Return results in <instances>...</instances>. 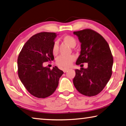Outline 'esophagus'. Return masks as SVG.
Masks as SVG:
<instances>
[{
	"label": "esophagus",
	"mask_w": 126,
	"mask_h": 126,
	"mask_svg": "<svg viewBox=\"0 0 126 126\" xmlns=\"http://www.w3.org/2000/svg\"><path fill=\"white\" fill-rule=\"evenodd\" d=\"M68 68H63V71L64 72H66L68 70Z\"/></svg>",
	"instance_id": "1"
}]
</instances>
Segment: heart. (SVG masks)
Instances as JSON below:
<instances>
[{"mask_svg": "<svg viewBox=\"0 0 126 126\" xmlns=\"http://www.w3.org/2000/svg\"><path fill=\"white\" fill-rule=\"evenodd\" d=\"M63 40L65 43L72 47H75L76 45V40L73 37L71 36L67 35L63 38ZM59 44L58 41H55L53 45L52 51L54 54H56L58 51ZM75 60V57L73 55H61L57 58L56 63L58 65L63 67H68L71 65L72 63Z\"/></svg>", "mask_w": 126, "mask_h": 126, "instance_id": "b5f03b06", "label": "heart"}]
</instances>
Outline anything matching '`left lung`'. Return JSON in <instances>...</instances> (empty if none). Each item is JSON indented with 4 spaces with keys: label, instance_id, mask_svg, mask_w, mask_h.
Here are the masks:
<instances>
[{
    "label": "left lung",
    "instance_id": "8db88e82",
    "mask_svg": "<svg viewBox=\"0 0 126 126\" xmlns=\"http://www.w3.org/2000/svg\"><path fill=\"white\" fill-rule=\"evenodd\" d=\"M81 44L77 65L87 63V68L76 69L73 84L77 91L87 96L103 90L112 74L113 58L108 44L102 36L91 29L73 32Z\"/></svg>",
    "mask_w": 126,
    "mask_h": 126
}]
</instances>
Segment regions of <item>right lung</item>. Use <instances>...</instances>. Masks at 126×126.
I'll return each mask as SVG.
<instances>
[{
	"instance_id": "1",
	"label": "right lung",
	"mask_w": 126,
	"mask_h": 126,
	"mask_svg": "<svg viewBox=\"0 0 126 126\" xmlns=\"http://www.w3.org/2000/svg\"><path fill=\"white\" fill-rule=\"evenodd\" d=\"M57 33H38L25 44L18 57V74L27 90L38 98L52 95L57 88L63 72L57 66L51 69L43 66L53 61L52 48Z\"/></svg>"
}]
</instances>
